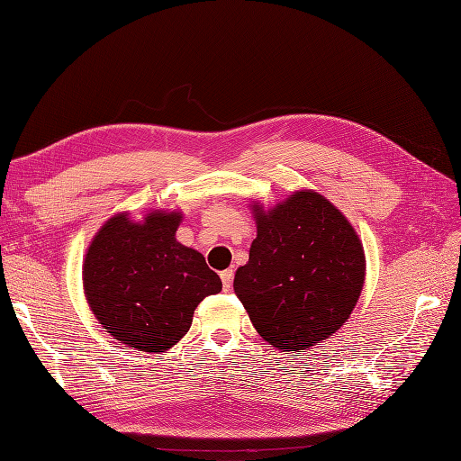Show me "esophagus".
<instances>
[{
    "label": "esophagus",
    "instance_id": "1",
    "mask_svg": "<svg viewBox=\"0 0 461 461\" xmlns=\"http://www.w3.org/2000/svg\"><path fill=\"white\" fill-rule=\"evenodd\" d=\"M232 278H234V271L232 269L221 271V281H222V286H225V290H229L232 286Z\"/></svg>",
    "mask_w": 461,
    "mask_h": 461
}]
</instances>
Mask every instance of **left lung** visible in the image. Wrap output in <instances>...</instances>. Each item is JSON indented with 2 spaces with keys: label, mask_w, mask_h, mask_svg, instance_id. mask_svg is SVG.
<instances>
[{
  "label": "left lung",
  "mask_w": 461,
  "mask_h": 461,
  "mask_svg": "<svg viewBox=\"0 0 461 461\" xmlns=\"http://www.w3.org/2000/svg\"><path fill=\"white\" fill-rule=\"evenodd\" d=\"M258 236L234 275L249 319L283 352L337 332L366 278V256L348 219L321 194L303 190L271 212L256 205Z\"/></svg>",
  "instance_id": "1"
}]
</instances>
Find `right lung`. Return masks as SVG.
I'll return each instance as SVG.
<instances>
[{
  "mask_svg": "<svg viewBox=\"0 0 461 461\" xmlns=\"http://www.w3.org/2000/svg\"><path fill=\"white\" fill-rule=\"evenodd\" d=\"M178 213L144 222L111 217L85 259V292L102 327L142 352H165L185 337L198 303L222 283L196 249L176 242Z\"/></svg>",
  "mask_w": 461,
  "mask_h": 461,
  "instance_id": "1",
  "label": "right lung"
}]
</instances>
